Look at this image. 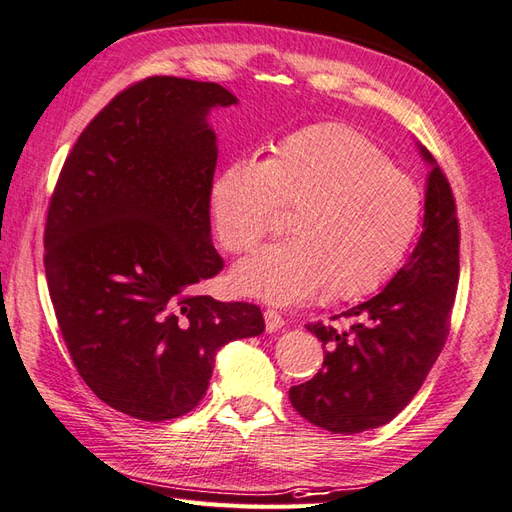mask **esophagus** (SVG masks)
I'll list each match as a JSON object with an SVG mask.
<instances>
[{"label":"esophagus","mask_w":512,"mask_h":512,"mask_svg":"<svg viewBox=\"0 0 512 512\" xmlns=\"http://www.w3.org/2000/svg\"><path fill=\"white\" fill-rule=\"evenodd\" d=\"M282 326H284V319H282L278 310L267 308L265 310V328H267V332H278Z\"/></svg>","instance_id":"obj_1"}]
</instances>
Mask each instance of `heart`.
I'll return each mask as SVG.
<instances>
[{"label":"heart","mask_w":512,"mask_h":512,"mask_svg":"<svg viewBox=\"0 0 512 512\" xmlns=\"http://www.w3.org/2000/svg\"><path fill=\"white\" fill-rule=\"evenodd\" d=\"M221 243L249 252L289 213L291 239L245 258L234 289L271 304H297L326 289L354 299L389 280L421 221V195L367 136L319 123L286 136L260 160H234L213 186Z\"/></svg>","instance_id":"1"}]
</instances>
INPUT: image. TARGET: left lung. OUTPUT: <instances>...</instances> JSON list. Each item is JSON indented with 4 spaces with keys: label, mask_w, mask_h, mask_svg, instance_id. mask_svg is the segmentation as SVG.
Segmentation results:
<instances>
[{
    "label": "left lung",
    "mask_w": 512,
    "mask_h": 512,
    "mask_svg": "<svg viewBox=\"0 0 512 512\" xmlns=\"http://www.w3.org/2000/svg\"><path fill=\"white\" fill-rule=\"evenodd\" d=\"M432 171L423 232L408 263L384 291L339 323H308L326 347L313 380L291 386V404L306 421L334 434H358L389 423L421 389L450 334L458 289L460 230L452 186L428 149Z\"/></svg>",
    "instance_id": "obj_1"
}]
</instances>
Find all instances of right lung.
<instances>
[{"label": "right lung", "instance_id": "add662e5", "mask_svg": "<svg viewBox=\"0 0 512 512\" xmlns=\"http://www.w3.org/2000/svg\"><path fill=\"white\" fill-rule=\"evenodd\" d=\"M232 104L215 82L130 84L82 130L49 199L43 263L62 339L89 389L134 419L189 413L221 347L265 330L256 304L193 291L223 269L206 115Z\"/></svg>", "mask_w": 512, "mask_h": 512}]
</instances>
